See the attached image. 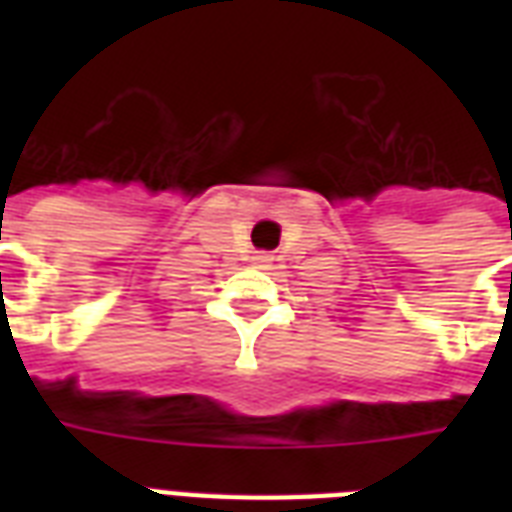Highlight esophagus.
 Wrapping results in <instances>:
<instances>
[{"label":"esophagus","instance_id":"1","mask_svg":"<svg viewBox=\"0 0 512 512\" xmlns=\"http://www.w3.org/2000/svg\"><path fill=\"white\" fill-rule=\"evenodd\" d=\"M255 263H257V265L271 263V255H265V252H263V255H257V257H255Z\"/></svg>","mask_w":512,"mask_h":512}]
</instances>
